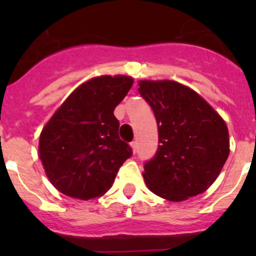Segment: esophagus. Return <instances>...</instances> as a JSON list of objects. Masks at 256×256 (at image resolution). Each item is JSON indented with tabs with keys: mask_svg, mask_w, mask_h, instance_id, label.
Returning <instances> with one entry per match:
<instances>
[{
	"mask_svg": "<svg viewBox=\"0 0 256 256\" xmlns=\"http://www.w3.org/2000/svg\"><path fill=\"white\" fill-rule=\"evenodd\" d=\"M130 146H132V150L133 152H137V150H138V144H137V141H133L132 144H130Z\"/></svg>",
	"mask_w": 256,
	"mask_h": 256,
	"instance_id": "esophagus-1",
	"label": "esophagus"
}]
</instances>
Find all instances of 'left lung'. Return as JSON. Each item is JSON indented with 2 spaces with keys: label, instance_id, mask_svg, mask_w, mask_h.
Here are the masks:
<instances>
[{
  "label": "left lung",
  "instance_id": "8db88e82",
  "mask_svg": "<svg viewBox=\"0 0 256 256\" xmlns=\"http://www.w3.org/2000/svg\"><path fill=\"white\" fill-rule=\"evenodd\" d=\"M138 84L159 130L158 151L144 166L148 190L169 201L202 194L216 180L230 154L224 120L180 83L141 80Z\"/></svg>",
  "mask_w": 256,
  "mask_h": 256
}]
</instances>
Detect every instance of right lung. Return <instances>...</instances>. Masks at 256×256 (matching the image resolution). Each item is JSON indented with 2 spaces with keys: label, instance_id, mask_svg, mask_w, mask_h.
<instances>
[{
  "label": "right lung",
  "instance_id": "right-lung-1",
  "mask_svg": "<svg viewBox=\"0 0 256 256\" xmlns=\"http://www.w3.org/2000/svg\"><path fill=\"white\" fill-rule=\"evenodd\" d=\"M133 79L102 76L79 86L40 137V158L50 182L64 195L88 200L104 195L132 148L119 137L114 108Z\"/></svg>",
  "mask_w": 256,
  "mask_h": 256
}]
</instances>
